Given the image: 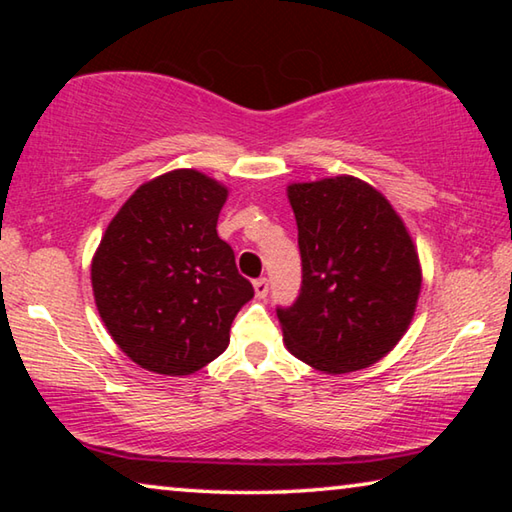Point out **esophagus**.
Listing matches in <instances>:
<instances>
[{
    "mask_svg": "<svg viewBox=\"0 0 512 512\" xmlns=\"http://www.w3.org/2000/svg\"><path fill=\"white\" fill-rule=\"evenodd\" d=\"M253 287H255V296L257 298H266L268 296V280H266V277H259V280H255Z\"/></svg>",
    "mask_w": 512,
    "mask_h": 512,
    "instance_id": "obj_1",
    "label": "esophagus"
}]
</instances>
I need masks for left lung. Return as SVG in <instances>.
<instances>
[{
	"mask_svg": "<svg viewBox=\"0 0 512 512\" xmlns=\"http://www.w3.org/2000/svg\"><path fill=\"white\" fill-rule=\"evenodd\" d=\"M302 289L277 309L284 345L325 375L384 359L409 329L422 289L418 250L388 198L354 176L291 183Z\"/></svg>",
	"mask_w": 512,
	"mask_h": 512,
	"instance_id": "obj_1",
	"label": "left lung"
}]
</instances>
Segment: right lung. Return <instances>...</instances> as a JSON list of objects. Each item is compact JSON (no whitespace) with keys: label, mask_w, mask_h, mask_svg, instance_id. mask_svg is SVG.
<instances>
[{"label":"right lung","mask_w":512,"mask_h":512,"mask_svg":"<svg viewBox=\"0 0 512 512\" xmlns=\"http://www.w3.org/2000/svg\"><path fill=\"white\" fill-rule=\"evenodd\" d=\"M228 187L196 169L146 180L112 216L92 257V293L112 341L137 366L183 377L228 348L255 296L216 235Z\"/></svg>","instance_id":"obj_1"}]
</instances>
